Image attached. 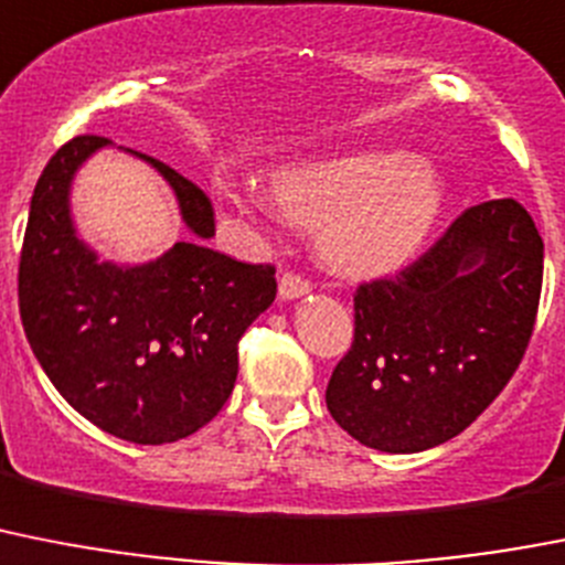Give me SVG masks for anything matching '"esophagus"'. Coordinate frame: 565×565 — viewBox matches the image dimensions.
<instances>
[{
  "mask_svg": "<svg viewBox=\"0 0 565 565\" xmlns=\"http://www.w3.org/2000/svg\"><path fill=\"white\" fill-rule=\"evenodd\" d=\"M308 291H311V282L306 277H300V274L286 271L279 277V297L282 300H297V297H302Z\"/></svg>",
  "mask_w": 565,
  "mask_h": 565,
  "instance_id": "esophagus-1",
  "label": "esophagus"
}]
</instances>
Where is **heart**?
<instances>
[{
	"label": "heart",
	"mask_w": 565,
	"mask_h": 565,
	"mask_svg": "<svg viewBox=\"0 0 565 565\" xmlns=\"http://www.w3.org/2000/svg\"><path fill=\"white\" fill-rule=\"evenodd\" d=\"M250 196L263 205L257 191ZM274 202L288 223L317 228L331 268L383 274L408 263L426 243L440 214L443 182L403 151L369 148L279 171Z\"/></svg>",
	"instance_id": "heart-1"
}]
</instances>
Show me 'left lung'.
I'll return each instance as SVG.
<instances>
[{
  "label": "left lung",
  "mask_w": 565,
  "mask_h": 565,
  "mask_svg": "<svg viewBox=\"0 0 565 565\" xmlns=\"http://www.w3.org/2000/svg\"><path fill=\"white\" fill-rule=\"evenodd\" d=\"M543 239L518 200L466 209L394 277L360 282L354 340L326 388L340 428L412 455L494 403L532 340Z\"/></svg>",
  "instance_id": "obj_1"
}]
</instances>
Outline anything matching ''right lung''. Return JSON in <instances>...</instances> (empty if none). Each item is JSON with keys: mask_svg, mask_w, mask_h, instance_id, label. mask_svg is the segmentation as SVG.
Instances as JSON below:
<instances>
[{"mask_svg": "<svg viewBox=\"0 0 565 565\" xmlns=\"http://www.w3.org/2000/svg\"><path fill=\"white\" fill-rule=\"evenodd\" d=\"M110 139L74 137L33 188L19 254V315L47 380L76 412L139 446L182 440L216 417L236 383V342L277 297L274 265L205 248L211 200L153 157L200 239L145 265L99 263L71 223L76 168Z\"/></svg>", "mask_w": 565, "mask_h": 565, "instance_id": "add662e5", "label": "right lung"}]
</instances>
